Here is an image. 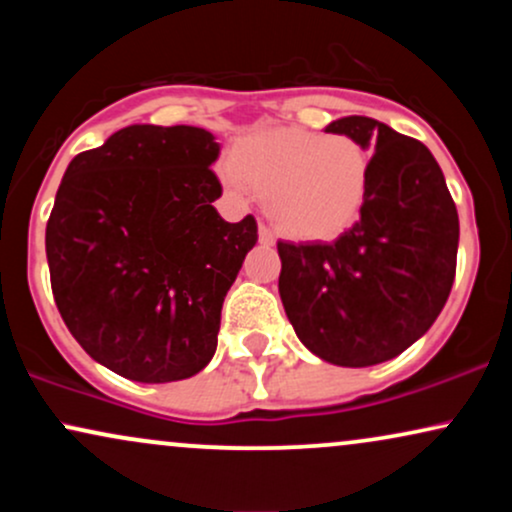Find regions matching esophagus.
<instances>
[{
  "label": "esophagus",
  "instance_id": "obj_1",
  "mask_svg": "<svg viewBox=\"0 0 512 512\" xmlns=\"http://www.w3.org/2000/svg\"><path fill=\"white\" fill-rule=\"evenodd\" d=\"M257 238H260L262 245H274V233L264 223H260V228H257Z\"/></svg>",
  "mask_w": 512,
  "mask_h": 512
}]
</instances>
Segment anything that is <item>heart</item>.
Wrapping results in <instances>:
<instances>
[{
    "label": "heart",
    "instance_id": "heart-1",
    "mask_svg": "<svg viewBox=\"0 0 512 512\" xmlns=\"http://www.w3.org/2000/svg\"><path fill=\"white\" fill-rule=\"evenodd\" d=\"M373 158L349 134L301 127L252 132L233 149L223 180L264 197L276 231L293 240L342 236L366 204Z\"/></svg>",
    "mask_w": 512,
    "mask_h": 512
}]
</instances>
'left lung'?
Masks as SVG:
<instances>
[{
  "instance_id": "obj_1",
  "label": "left lung",
  "mask_w": 512,
  "mask_h": 512,
  "mask_svg": "<svg viewBox=\"0 0 512 512\" xmlns=\"http://www.w3.org/2000/svg\"><path fill=\"white\" fill-rule=\"evenodd\" d=\"M325 132L373 151L368 197L334 243L279 240V296L305 349L366 368L399 356L436 322L455 281L460 219L421 142L363 115Z\"/></svg>"
}]
</instances>
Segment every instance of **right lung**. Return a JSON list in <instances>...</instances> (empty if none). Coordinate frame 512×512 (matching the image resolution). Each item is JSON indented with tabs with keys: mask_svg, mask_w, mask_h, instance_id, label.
<instances>
[{
	"mask_svg": "<svg viewBox=\"0 0 512 512\" xmlns=\"http://www.w3.org/2000/svg\"><path fill=\"white\" fill-rule=\"evenodd\" d=\"M221 146L202 127L129 125L74 156L48 228L50 284L93 361L137 383L199 373L257 221L214 209Z\"/></svg>",
	"mask_w": 512,
	"mask_h": 512,
	"instance_id": "right-lung-1",
	"label": "right lung"
}]
</instances>
